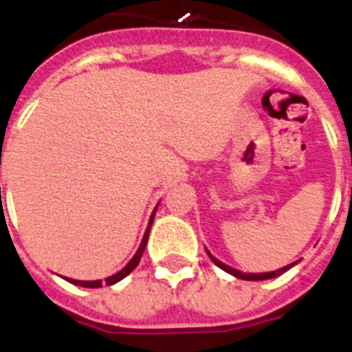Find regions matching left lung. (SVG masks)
<instances>
[{"label": "left lung", "mask_w": 352, "mask_h": 352, "mask_svg": "<svg viewBox=\"0 0 352 352\" xmlns=\"http://www.w3.org/2000/svg\"><path fill=\"white\" fill-rule=\"evenodd\" d=\"M207 253H209V252H207ZM209 256H210V261H212L214 264L218 265V267H221L223 271H227V273H228V274H232V276L241 278V280H269V278L280 276V274H282V273H285L287 269H290V267H292V265L296 264V262H292V264L285 265V267H282V269H278V271H271V273H258V274H252V273H241V271H237V269L230 267V265H227V264H223V262H219L218 258H214V256L210 255V253H209Z\"/></svg>", "instance_id": "8db88e82"}]
</instances>
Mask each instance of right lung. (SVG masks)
Segmentation results:
<instances>
[{
    "label": "right lung",
    "mask_w": 352,
    "mask_h": 352,
    "mask_svg": "<svg viewBox=\"0 0 352 352\" xmlns=\"http://www.w3.org/2000/svg\"><path fill=\"white\" fill-rule=\"evenodd\" d=\"M154 212H155V210H154ZM154 212H152L151 221H148V227H146V232H145V235H143L142 244H140V248H138V252H136V255H134L133 258H131L129 264L125 265V267L122 269V271H118V273H117V274H113V276L106 278V285H113V283L120 282L122 278L127 276V274H129L131 271H133V269L140 264V258H142L143 252H145L146 239H148V232H151L152 221H154ZM67 282L74 283V285H79V287H87V289H97V287H102V282H100V280H96V282H79V280H72V278H67Z\"/></svg>",
    "instance_id": "obj_1"
}]
</instances>
